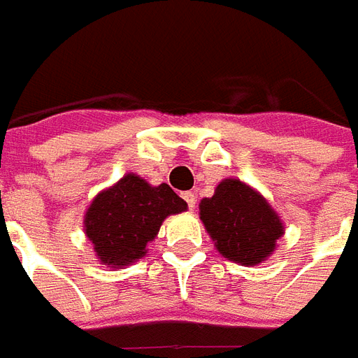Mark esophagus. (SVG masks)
Masks as SVG:
<instances>
[{"label": "esophagus", "mask_w": 358, "mask_h": 358, "mask_svg": "<svg viewBox=\"0 0 358 358\" xmlns=\"http://www.w3.org/2000/svg\"><path fill=\"white\" fill-rule=\"evenodd\" d=\"M182 197L186 199L187 207H189V209H195V201H197V199H195L194 192H184V194H182Z\"/></svg>", "instance_id": "34e87169"}]
</instances>
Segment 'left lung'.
Listing matches in <instances>:
<instances>
[{
	"instance_id": "obj_1",
	"label": "left lung",
	"mask_w": 358,
	"mask_h": 358,
	"mask_svg": "<svg viewBox=\"0 0 358 358\" xmlns=\"http://www.w3.org/2000/svg\"><path fill=\"white\" fill-rule=\"evenodd\" d=\"M199 218L218 253L243 266L266 261L285 232L272 205L238 178L218 182L213 197L199 203Z\"/></svg>"
}]
</instances>
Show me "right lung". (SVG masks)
<instances>
[{"label": "right lung", "mask_w": 358, "mask_h": 358, "mask_svg": "<svg viewBox=\"0 0 358 358\" xmlns=\"http://www.w3.org/2000/svg\"><path fill=\"white\" fill-rule=\"evenodd\" d=\"M186 209L187 203L169 184L151 186L128 172L95 195L84 215V232L99 263L122 268L148 255V243L155 240L164 218Z\"/></svg>", "instance_id": "right-lung-1"}]
</instances>
